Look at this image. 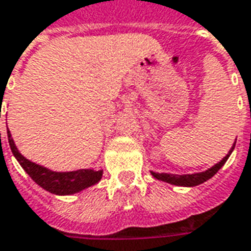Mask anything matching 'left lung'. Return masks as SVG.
Wrapping results in <instances>:
<instances>
[{
	"mask_svg": "<svg viewBox=\"0 0 251 251\" xmlns=\"http://www.w3.org/2000/svg\"><path fill=\"white\" fill-rule=\"evenodd\" d=\"M236 143V141H235ZM235 148V144L232 145V148L229 150V152L227 153L226 157H223V160H220L219 163H216L213 167H211L209 170H206L204 173H197V174H186V175H176V174H166V173H152V175L155 176L156 179L164 180L167 183H171V185H176V186H197L200 183H204L205 180H208L209 178H212L213 175L216 174L217 171L220 168L223 167L224 163L227 162V159L231 155V152Z\"/></svg>",
	"mask_w": 251,
	"mask_h": 251,
	"instance_id": "left-lung-1",
	"label": "left lung"
}]
</instances>
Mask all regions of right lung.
I'll return each instance as SVG.
<instances>
[{
	"label": "right lung",
	"mask_w": 251,
	"mask_h": 251,
	"mask_svg": "<svg viewBox=\"0 0 251 251\" xmlns=\"http://www.w3.org/2000/svg\"><path fill=\"white\" fill-rule=\"evenodd\" d=\"M8 140H9L10 150L15 155L17 162L24 168L32 179L43 187L47 192L58 196H68L75 194L98 183L101 179L103 171H94V170H77V171H69V173H57L51 171L46 167H42L39 164L29 162L24 156L17 151L15 141L10 136V131L8 130Z\"/></svg>",
	"instance_id": "add662e5"
}]
</instances>
